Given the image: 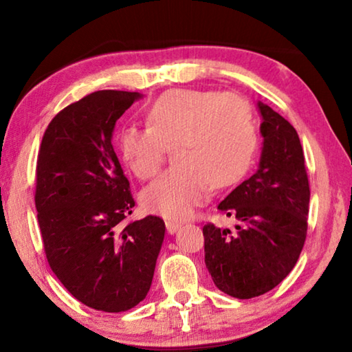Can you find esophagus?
<instances>
[{
    "instance_id": "esophagus-1",
    "label": "esophagus",
    "mask_w": 352,
    "mask_h": 352,
    "mask_svg": "<svg viewBox=\"0 0 352 352\" xmlns=\"http://www.w3.org/2000/svg\"><path fill=\"white\" fill-rule=\"evenodd\" d=\"M180 226H182V223L174 222V220H166V230H168L169 234H174L175 231L180 228Z\"/></svg>"
}]
</instances>
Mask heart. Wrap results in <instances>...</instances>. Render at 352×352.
I'll return each mask as SVG.
<instances>
[{
	"mask_svg": "<svg viewBox=\"0 0 352 352\" xmlns=\"http://www.w3.org/2000/svg\"><path fill=\"white\" fill-rule=\"evenodd\" d=\"M147 126H127L118 136L124 162L147 180L160 170L169 147L177 166L142 190L148 212L166 219L189 217L210 197L212 184L241 180L253 162L258 135L243 98L211 90H172L146 111Z\"/></svg>",
	"mask_w": 352,
	"mask_h": 352,
	"instance_id": "obj_1",
	"label": "heart"
}]
</instances>
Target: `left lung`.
Listing matches in <instances>:
<instances>
[{
    "label": "left lung",
    "instance_id": "left-lung-1",
    "mask_svg": "<svg viewBox=\"0 0 352 352\" xmlns=\"http://www.w3.org/2000/svg\"><path fill=\"white\" fill-rule=\"evenodd\" d=\"M264 138L259 168L217 210L237 220L236 231L204 226L205 264L223 294L248 300L283 281L307 234L309 189L305 153L294 126L258 102Z\"/></svg>",
    "mask_w": 352,
    "mask_h": 352
}]
</instances>
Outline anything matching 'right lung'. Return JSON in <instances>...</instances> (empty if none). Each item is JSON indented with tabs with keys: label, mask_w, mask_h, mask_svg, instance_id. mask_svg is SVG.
Segmentation results:
<instances>
[{
	"label": "right lung",
	"mask_w": 352,
	"mask_h": 352,
	"mask_svg": "<svg viewBox=\"0 0 352 352\" xmlns=\"http://www.w3.org/2000/svg\"><path fill=\"white\" fill-rule=\"evenodd\" d=\"M140 93L94 91L57 113L41 140L35 208L51 270L83 305L124 312L151 289L163 219L124 226L135 200L111 144Z\"/></svg>",
	"instance_id": "1"
}]
</instances>
